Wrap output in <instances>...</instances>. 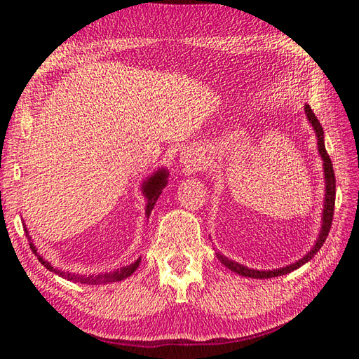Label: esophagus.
Listing matches in <instances>:
<instances>
[{
    "label": "esophagus",
    "instance_id": "esophagus-1",
    "mask_svg": "<svg viewBox=\"0 0 359 359\" xmlns=\"http://www.w3.org/2000/svg\"><path fill=\"white\" fill-rule=\"evenodd\" d=\"M185 165L194 168V166L198 165V160H196V158H193L191 155H187V156H185Z\"/></svg>",
    "mask_w": 359,
    "mask_h": 359
}]
</instances>
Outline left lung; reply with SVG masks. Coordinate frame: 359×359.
<instances>
[{"label":"left lung","mask_w":359,"mask_h":359,"mask_svg":"<svg viewBox=\"0 0 359 359\" xmlns=\"http://www.w3.org/2000/svg\"><path fill=\"white\" fill-rule=\"evenodd\" d=\"M306 115H307L309 121H311V123H312L315 133H317L318 151H320L321 158H323L325 179H326V199H325V209H323V226H321L320 236H318V239H317V244H315V247L312 248V250L309 252L302 259L296 261V263L290 264V266L280 267V269H274V271H255V269H248V267L242 266L239 263H234V261L228 259L226 257H223V255H218V258H220L222 263L226 266L228 269L234 271L236 274L244 276V277H250V278H271V277H278V276L290 274L291 271L297 269V267H301L304 263H307L309 259H312L313 255L320 250L321 245L325 244V241L327 238V233H330V229H331L332 217H334V203H336V177H334V169H332L331 158H330V155H327V151L325 149L323 128H321L318 118L315 117L312 107L309 106V104H306Z\"/></svg>","instance_id":"8db88e82"}]
</instances>
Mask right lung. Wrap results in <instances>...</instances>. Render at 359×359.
Returning <instances> with one entry per match:
<instances>
[{
	"label": "right lung",
	"instance_id": "1",
	"mask_svg": "<svg viewBox=\"0 0 359 359\" xmlns=\"http://www.w3.org/2000/svg\"><path fill=\"white\" fill-rule=\"evenodd\" d=\"M168 172L165 171V169H161V171H158L156 174L151 175V177H149V180L145 182L144 184V194L145 198H147V209H145V215L150 217L151 210H154V205L156 204V199L160 198L161 194V190L163 188L166 187L168 184ZM25 233H28V231L25 229ZM29 239V238H28ZM29 247H32V250H34V245L29 244ZM38 259L41 261V264H44L48 271H53L57 272V274H60L65 278H68V280H72V282H79V283H87V285H101V283H112V282H120L123 280V278L130 277L133 272H135L137 269L139 263H141V259L135 261V263L130 264V266H125V267H120V269H115L112 272H106V274H98V276H77V274H69V272H60L57 269H53V267L50 266V263L48 261H44L41 257H38Z\"/></svg>",
	"mask_w": 359,
	"mask_h": 359
}]
</instances>
